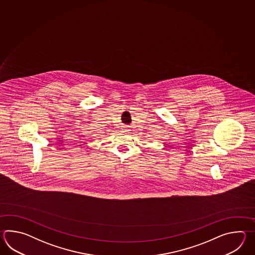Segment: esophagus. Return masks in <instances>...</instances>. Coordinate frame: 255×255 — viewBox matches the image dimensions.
<instances>
[{
    "instance_id": "esophagus-1",
    "label": "esophagus",
    "mask_w": 255,
    "mask_h": 255,
    "mask_svg": "<svg viewBox=\"0 0 255 255\" xmlns=\"http://www.w3.org/2000/svg\"><path fill=\"white\" fill-rule=\"evenodd\" d=\"M125 129H127V128H125Z\"/></svg>"
}]
</instances>
